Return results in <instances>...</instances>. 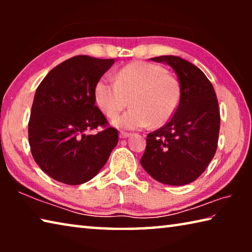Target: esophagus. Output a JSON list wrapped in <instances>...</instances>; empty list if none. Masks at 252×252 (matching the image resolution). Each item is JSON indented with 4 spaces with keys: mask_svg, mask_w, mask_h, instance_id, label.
Returning <instances> with one entry per match:
<instances>
[{
    "mask_svg": "<svg viewBox=\"0 0 252 252\" xmlns=\"http://www.w3.org/2000/svg\"><path fill=\"white\" fill-rule=\"evenodd\" d=\"M131 133H129V132H125V131H121L120 132V138L125 139V138H127V136H130Z\"/></svg>",
    "mask_w": 252,
    "mask_h": 252,
    "instance_id": "34e87169",
    "label": "esophagus"
}]
</instances>
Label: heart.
Here are the masks:
<instances>
[{
	"label": "heart",
	"mask_w": 252,
	"mask_h": 252,
	"mask_svg": "<svg viewBox=\"0 0 252 252\" xmlns=\"http://www.w3.org/2000/svg\"><path fill=\"white\" fill-rule=\"evenodd\" d=\"M181 89L163 67L143 61L131 62L119 70L114 81L102 76L94 85L96 105L106 117H117L129 103L132 108L113 120L126 129L159 126L169 121L178 109Z\"/></svg>",
	"instance_id": "b5f03b06"
}]
</instances>
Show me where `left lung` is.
Here are the masks:
<instances>
[{
    "mask_svg": "<svg viewBox=\"0 0 252 252\" xmlns=\"http://www.w3.org/2000/svg\"><path fill=\"white\" fill-rule=\"evenodd\" d=\"M176 71L181 99L170 121L149 133L141 158L143 169L157 181L183 186L201 176L215 157L220 110L215 89L203 72L173 55L152 58Z\"/></svg>",
    "mask_w": 252,
    "mask_h": 252,
    "instance_id": "8db88e82",
    "label": "left lung"
}]
</instances>
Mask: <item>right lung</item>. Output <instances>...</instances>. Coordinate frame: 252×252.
<instances>
[{"instance_id": "right-lung-1", "label": "right lung", "mask_w": 252, "mask_h": 252, "mask_svg": "<svg viewBox=\"0 0 252 252\" xmlns=\"http://www.w3.org/2000/svg\"><path fill=\"white\" fill-rule=\"evenodd\" d=\"M113 59L76 55L53 67L36 89L29 121L34 161L59 182L76 186L97 174L119 141L95 105L94 85ZM101 126L96 135L88 130Z\"/></svg>"}]
</instances>
